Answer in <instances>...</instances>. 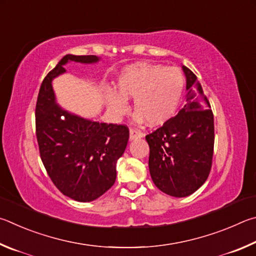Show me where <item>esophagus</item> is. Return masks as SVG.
Instances as JSON below:
<instances>
[{
  "mask_svg": "<svg viewBox=\"0 0 256 256\" xmlns=\"http://www.w3.org/2000/svg\"><path fill=\"white\" fill-rule=\"evenodd\" d=\"M142 137H144V134L140 130H137V129H130V132H129V138H130V140H140V138Z\"/></svg>",
  "mask_w": 256,
  "mask_h": 256,
  "instance_id": "1",
  "label": "esophagus"
}]
</instances>
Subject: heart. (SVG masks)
<instances>
[{
  "label": "heart",
  "mask_w": 256,
  "mask_h": 256,
  "mask_svg": "<svg viewBox=\"0 0 256 256\" xmlns=\"http://www.w3.org/2000/svg\"><path fill=\"white\" fill-rule=\"evenodd\" d=\"M116 88L103 90L108 109L116 116L128 112V98H134L137 124L147 121L152 127L166 124L180 104L184 76L176 67L140 62L126 66L116 78Z\"/></svg>",
  "instance_id": "1"
}]
</instances>
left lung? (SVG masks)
Instances as JSON below:
<instances>
[{
	"instance_id": "1",
	"label": "left lung",
	"mask_w": 256,
	"mask_h": 256,
	"mask_svg": "<svg viewBox=\"0 0 256 256\" xmlns=\"http://www.w3.org/2000/svg\"><path fill=\"white\" fill-rule=\"evenodd\" d=\"M186 104L162 127L146 136L150 173L168 196L183 198L204 184L212 170L214 126L212 106L194 72L183 65Z\"/></svg>"
}]
</instances>
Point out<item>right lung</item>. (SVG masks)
Masks as SVG:
<instances>
[{
  "instance_id": "1",
  "label": "right lung",
  "mask_w": 256,
  "mask_h": 256,
  "mask_svg": "<svg viewBox=\"0 0 256 256\" xmlns=\"http://www.w3.org/2000/svg\"><path fill=\"white\" fill-rule=\"evenodd\" d=\"M94 55H66L44 78L36 104V135L49 178L62 194L88 202L114 184L116 164L129 138L127 126L98 122L70 114L56 103L52 82L68 62L93 64Z\"/></svg>"
}]
</instances>
